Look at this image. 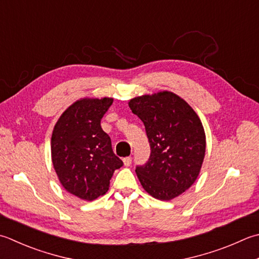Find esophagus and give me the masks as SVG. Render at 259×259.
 Listing matches in <instances>:
<instances>
[{
    "label": "esophagus",
    "mask_w": 259,
    "mask_h": 259,
    "mask_svg": "<svg viewBox=\"0 0 259 259\" xmlns=\"http://www.w3.org/2000/svg\"><path fill=\"white\" fill-rule=\"evenodd\" d=\"M131 163H133V158H131V157H125V158H123L124 166L128 167L131 165Z\"/></svg>",
    "instance_id": "obj_1"
}]
</instances>
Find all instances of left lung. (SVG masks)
Returning <instances> with one entry per match:
<instances>
[{"mask_svg":"<svg viewBox=\"0 0 259 259\" xmlns=\"http://www.w3.org/2000/svg\"><path fill=\"white\" fill-rule=\"evenodd\" d=\"M129 108L143 121L150 156L136 173L146 192L168 201L199 176L205 154L203 125L194 110L171 92L130 100Z\"/></svg>","mask_w":259,"mask_h":259,"instance_id":"left-lung-1","label":"left lung"}]
</instances>
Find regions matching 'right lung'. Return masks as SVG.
Here are the masks:
<instances>
[{"instance_id":"right-lung-1","label":"right lung","mask_w":259,"mask_h":259,"mask_svg":"<svg viewBox=\"0 0 259 259\" xmlns=\"http://www.w3.org/2000/svg\"><path fill=\"white\" fill-rule=\"evenodd\" d=\"M113 99H83L60 115L52 136V158L60 183L70 194L93 201L109 190L123 165L113 153L101 120Z\"/></svg>"}]
</instances>
